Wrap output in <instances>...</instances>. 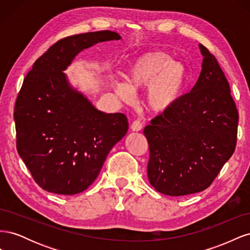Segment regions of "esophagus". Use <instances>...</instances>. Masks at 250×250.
<instances>
[{
  "label": "esophagus",
  "instance_id": "1",
  "mask_svg": "<svg viewBox=\"0 0 250 250\" xmlns=\"http://www.w3.org/2000/svg\"><path fill=\"white\" fill-rule=\"evenodd\" d=\"M142 128H143V124H142L141 121H139V120L134 121V122L131 124V130L132 131H135V132L141 131Z\"/></svg>",
  "mask_w": 250,
  "mask_h": 250
}]
</instances>
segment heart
I'll return each instance as SVG.
<instances>
[{"instance_id":"obj_1","label":"heart","mask_w":250,"mask_h":250,"mask_svg":"<svg viewBox=\"0 0 250 250\" xmlns=\"http://www.w3.org/2000/svg\"><path fill=\"white\" fill-rule=\"evenodd\" d=\"M126 82L113 84L121 99L132 102L135 92L145 89L146 105L150 111L163 113L169 110L183 97L190 72L186 63L173 59L163 51H150L133 58L125 69Z\"/></svg>"}]
</instances>
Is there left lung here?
I'll list each match as a JSON object with an SVG mask.
<instances>
[{"instance_id": "8db88e82", "label": "left lung", "mask_w": 250, "mask_h": 250, "mask_svg": "<svg viewBox=\"0 0 250 250\" xmlns=\"http://www.w3.org/2000/svg\"><path fill=\"white\" fill-rule=\"evenodd\" d=\"M199 49L201 72L191 92L144 129L149 181L168 196L206 190L236 148L239 115L229 81L208 50Z\"/></svg>"}]
</instances>
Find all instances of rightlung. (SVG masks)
Here are the masks:
<instances>
[{"mask_svg":"<svg viewBox=\"0 0 250 250\" xmlns=\"http://www.w3.org/2000/svg\"><path fill=\"white\" fill-rule=\"evenodd\" d=\"M121 39L110 30L65 37L36 60L24 79L14 108L17 148L44 191L86 190L127 133L125 115L98 109L63 72L83 50Z\"/></svg>","mask_w":250,"mask_h":250,"instance_id":"add662e5","label":"right lung"}]
</instances>
